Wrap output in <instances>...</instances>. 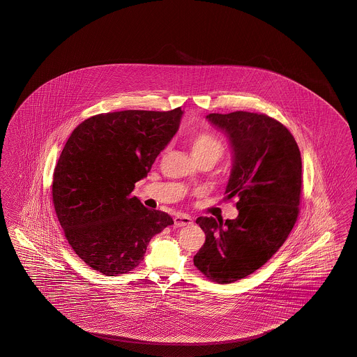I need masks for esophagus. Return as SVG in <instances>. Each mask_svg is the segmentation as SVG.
<instances>
[{
	"label": "esophagus",
	"instance_id": "1",
	"mask_svg": "<svg viewBox=\"0 0 357 357\" xmlns=\"http://www.w3.org/2000/svg\"><path fill=\"white\" fill-rule=\"evenodd\" d=\"M194 222V220H192V217L188 216V215H176V216L174 217V224L176 225V227H188V225H191Z\"/></svg>",
	"mask_w": 357,
	"mask_h": 357
}]
</instances>
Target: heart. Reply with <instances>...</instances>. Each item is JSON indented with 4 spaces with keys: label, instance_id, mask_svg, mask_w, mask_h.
<instances>
[{
    "label": "heart",
    "instance_id": "b5f03b06",
    "mask_svg": "<svg viewBox=\"0 0 357 357\" xmlns=\"http://www.w3.org/2000/svg\"><path fill=\"white\" fill-rule=\"evenodd\" d=\"M190 146H191L195 160L202 157H209V155L218 160L225 151L224 142L218 136L211 132L196 133L190 141Z\"/></svg>",
    "mask_w": 357,
    "mask_h": 357
}]
</instances>
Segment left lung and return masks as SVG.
<instances>
[{
	"mask_svg": "<svg viewBox=\"0 0 357 357\" xmlns=\"http://www.w3.org/2000/svg\"><path fill=\"white\" fill-rule=\"evenodd\" d=\"M230 140L234 158L224 200L237 197L238 217H199L206 242L195 267L218 284L241 280L280 249L300 213L303 162L292 133L266 114L206 116Z\"/></svg>",
	"mask_w": 357,
	"mask_h": 357,
	"instance_id": "8db88e82",
	"label": "left lung"
}]
</instances>
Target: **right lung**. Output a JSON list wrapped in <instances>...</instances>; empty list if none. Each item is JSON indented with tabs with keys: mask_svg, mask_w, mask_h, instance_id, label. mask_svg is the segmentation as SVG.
Returning a JSON list of instances; mask_svg holds the SVG:
<instances>
[{
	"mask_svg": "<svg viewBox=\"0 0 357 357\" xmlns=\"http://www.w3.org/2000/svg\"><path fill=\"white\" fill-rule=\"evenodd\" d=\"M183 111L127 109L78 124L54 167L52 200L78 258L106 276L136 268L149 241L173 225L133 196L135 183L179 128Z\"/></svg>",
	"mask_w": 357,
	"mask_h": 357,
	"instance_id": "add662e5",
	"label": "right lung"
}]
</instances>
